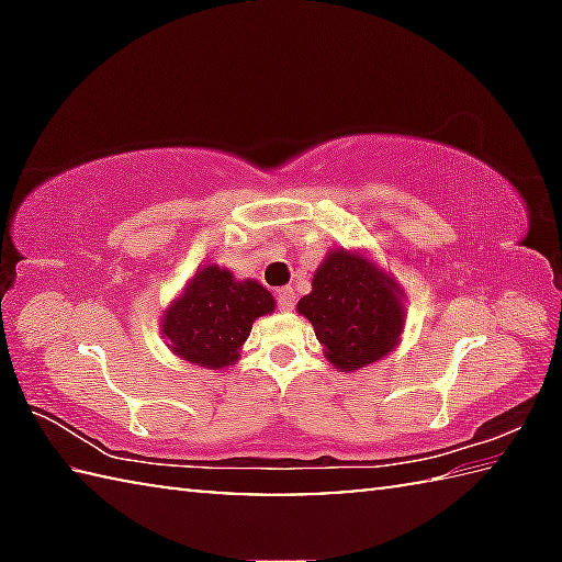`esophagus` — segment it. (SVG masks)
<instances>
[{"instance_id": "obj_1", "label": "esophagus", "mask_w": 562, "mask_h": 562, "mask_svg": "<svg viewBox=\"0 0 562 562\" xmlns=\"http://www.w3.org/2000/svg\"><path fill=\"white\" fill-rule=\"evenodd\" d=\"M278 307L280 310H292L294 307V292H292V288H280L278 290Z\"/></svg>"}]
</instances>
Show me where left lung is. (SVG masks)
Instances as JSON below:
<instances>
[{
	"mask_svg": "<svg viewBox=\"0 0 562 562\" xmlns=\"http://www.w3.org/2000/svg\"><path fill=\"white\" fill-rule=\"evenodd\" d=\"M297 310L312 322L327 359L341 372L389 355L404 327L396 284L347 250L327 255Z\"/></svg>",
	"mask_w": 562,
	"mask_h": 562,
	"instance_id": "obj_1",
	"label": "left lung"
}]
</instances>
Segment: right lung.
Instances as JSON below:
<instances>
[{
  "instance_id": "1",
  "label": "right lung",
  "mask_w": 562,
  "mask_h": 562,
  "mask_svg": "<svg viewBox=\"0 0 562 562\" xmlns=\"http://www.w3.org/2000/svg\"><path fill=\"white\" fill-rule=\"evenodd\" d=\"M274 310L272 294L260 282L233 280V272L203 268L164 317L170 349L193 364L221 369L235 361L252 322Z\"/></svg>"
}]
</instances>
